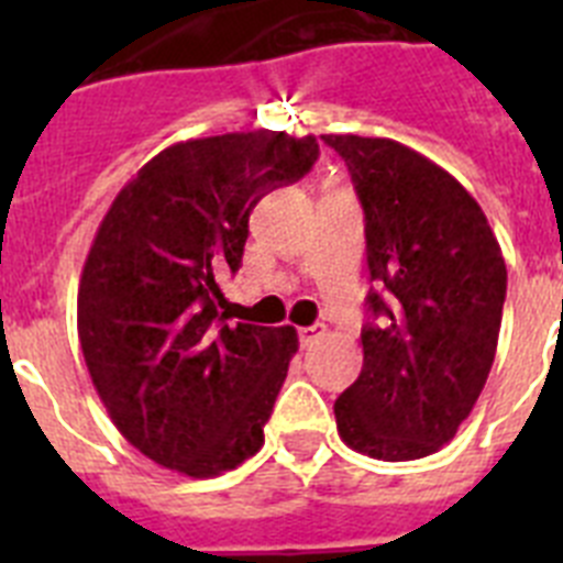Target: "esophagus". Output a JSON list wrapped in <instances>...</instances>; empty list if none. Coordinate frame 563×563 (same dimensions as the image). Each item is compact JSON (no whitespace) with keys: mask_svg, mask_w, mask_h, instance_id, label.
<instances>
[{"mask_svg":"<svg viewBox=\"0 0 563 563\" xmlns=\"http://www.w3.org/2000/svg\"><path fill=\"white\" fill-rule=\"evenodd\" d=\"M324 327L321 324H312V327H301V330H298V341H301V346H310V343H316L318 338L324 335Z\"/></svg>","mask_w":563,"mask_h":563,"instance_id":"34e87169","label":"esophagus"}]
</instances>
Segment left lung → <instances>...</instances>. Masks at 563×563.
<instances>
[{
  "mask_svg": "<svg viewBox=\"0 0 563 563\" xmlns=\"http://www.w3.org/2000/svg\"><path fill=\"white\" fill-rule=\"evenodd\" d=\"M343 157L366 220L377 321L363 369L335 400L350 449L420 460L454 440L499 343L507 267L479 202L445 168L389 137L321 134Z\"/></svg>",
  "mask_w": 563,
  "mask_h": 563,
  "instance_id": "obj_1",
  "label": "left lung"
}]
</instances>
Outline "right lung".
Instances as JSON below:
<instances>
[{
  "label": "right lung",
  "instance_id": "obj_1",
  "mask_svg": "<svg viewBox=\"0 0 563 563\" xmlns=\"http://www.w3.org/2000/svg\"><path fill=\"white\" fill-rule=\"evenodd\" d=\"M316 161L312 134L271 129L174 143L109 206L78 285V341L118 431L157 465L208 479L265 445L298 335L231 324L220 278L242 267L253 206Z\"/></svg>",
  "mask_w": 563,
  "mask_h": 563
}]
</instances>
